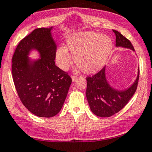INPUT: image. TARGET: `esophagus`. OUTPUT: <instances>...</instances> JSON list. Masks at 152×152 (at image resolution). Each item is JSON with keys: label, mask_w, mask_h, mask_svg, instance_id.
Listing matches in <instances>:
<instances>
[{"label": "esophagus", "mask_w": 152, "mask_h": 152, "mask_svg": "<svg viewBox=\"0 0 152 152\" xmlns=\"http://www.w3.org/2000/svg\"><path fill=\"white\" fill-rule=\"evenodd\" d=\"M77 79V76H75V75H73V76H72V82H75V80Z\"/></svg>", "instance_id": "obj_1"}]
</instances>
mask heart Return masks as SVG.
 I'll list each match as a JSON object with an SVG mask.
<instances>
[{
  "instance_id": "b5f03b06",
  "label": "heart",
  "mask_w": 152,
  "mask_h": 152,
  "mask_svg": "<svg viewBox=\"0 0 152 152\" xmlns=\"http://www.w3.org/2000/svg\"><path fill=\"white\" fill-rule=\"evenodd\" d=\"M112 41L106 35L93 31L75 33L67 37L66 48L57 49L56 58L57 64L65 70L72 58L67 49L74 56L76 64L85 73H93L105 65L112 50Z\"/></svg>"
}]
</instances>
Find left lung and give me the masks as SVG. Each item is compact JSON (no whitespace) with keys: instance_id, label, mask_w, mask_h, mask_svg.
<instances>
[{"instance_id":"1","label":"left lung","mask_w":152,"mask_h":152,"mask_svg":"<svg viewBox=\"0 0 152 152\" xmlns=\"http://www.w3.org/2000/svg\"><path fill=\"white\" fill-rule=\"evenodd\" d=\"M115 34V46L117 47L130 48L134 47L128 39L119 31L113 30ZM106 67H104L96 74L87 77L86 96L89 107L93 113L99 117H110L117 113L129 102L135 93L139 81L137 77L132 86L124 90H118L110 86L106 80Z\"/></svg>"}]
</instances>
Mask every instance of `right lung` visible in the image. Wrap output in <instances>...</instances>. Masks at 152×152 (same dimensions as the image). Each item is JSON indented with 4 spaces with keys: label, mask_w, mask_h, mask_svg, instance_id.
Segmentation results:
<instances>
[{
    "label": "right lung",
    "mask_w": 152,
    "mask_h": 152,
    "mask_svg": "<svg viewBox=\"0 0 152 152\" xmlns=\"http://www.w3.org/2000/svg\"><path fill=\"white\" fill-rule=\"evenodd\" d=\"M51 29H35L20 41L12 58V79L20 100L31 113L44 118L59 113L72 83L67 73L55 64ZM31 50H37L41 58L31 61L27 56Z\"/></svg>",
    "instance_id": "obj_1"
}]
</instances>
